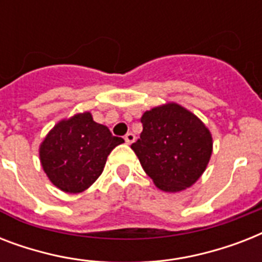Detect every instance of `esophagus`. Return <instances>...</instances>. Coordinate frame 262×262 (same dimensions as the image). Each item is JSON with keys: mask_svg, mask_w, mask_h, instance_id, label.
Masks as SVG:
<instances>
[{"mask_svg": "<svg viewBox=\"0 0 262 262\" xmlns=\"http://www.w3.org/2000/svg\"><path fill=\"white\" fill-rule=\"evenodd\" d=\"M135 140H136V136L133 135V133H127V135L125 136V141H126V144H132Z\"/></svg>", "mask_w": 262, "mask_h": 262, "instance_id": "obj_1", "label": "esophagus"}]
</instances>
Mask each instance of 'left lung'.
Segmentation results:
<instances>
[{
    "mask_svg": "<svg viewBox=\"0 0 262 262\" xmlns=\"http://www.w3.org/2000/svg\"><path fill=\"white\" fill-rule=\"evenodd\" d=\"M141 123L143 132L132 149L155 186L177 193L194 185L205 171L213 148L205 123L174 102L145 111Z\"/></svg>",
    "mask_w": 262,
    "mask_h": 262,
    "instance_id": "1",
    "label": "left lung"
}]
</instances>
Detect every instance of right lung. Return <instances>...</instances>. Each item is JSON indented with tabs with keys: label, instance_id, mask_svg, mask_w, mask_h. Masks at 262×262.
<instances>
[{
	"label": "right lung",
	"instance_id": "add662e5",
	"mask_svg": "<svg viewBox=\"0 0 262 262\" xmlns=\"http://www.w3.org/2000/svg\"><path fill=\"white\" fill-rule=\"evenodd\" d=\"M123 139L95 122L90 111L55 123L39 147V159L47 178L59 190L77 194L102 174L107 156Z\"/></svg>",
	"mask_w": 262,
	"mask_h": 262
}]
</instances>
